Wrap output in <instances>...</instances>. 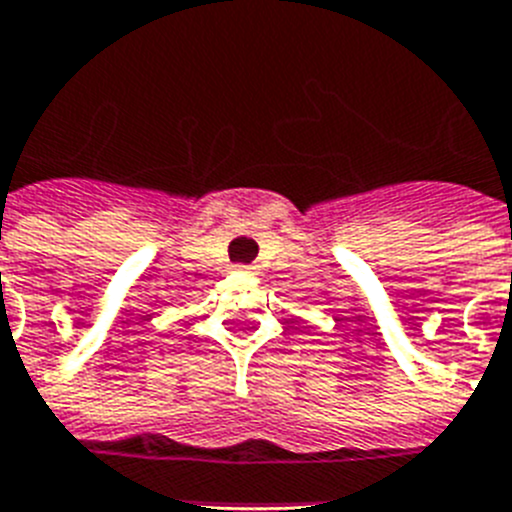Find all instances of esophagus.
Segmentation results:
<instances>
[{
    "mask_svg": "<svg viewBox=\"0 0 512 512\" xmlns=\"http://www.w3.org/2000/svg\"><path fill=\"white\" fill-rule=\"evenodd\" d=\"M239 270H242V273H252V268H247V265H242V268H239Z\"/></svg>",
    "mask_w": 512,
    "mask_h": 512,
    "instance_id": "esophagus-1",
    "label": "esophagus"
}]
</instances>
